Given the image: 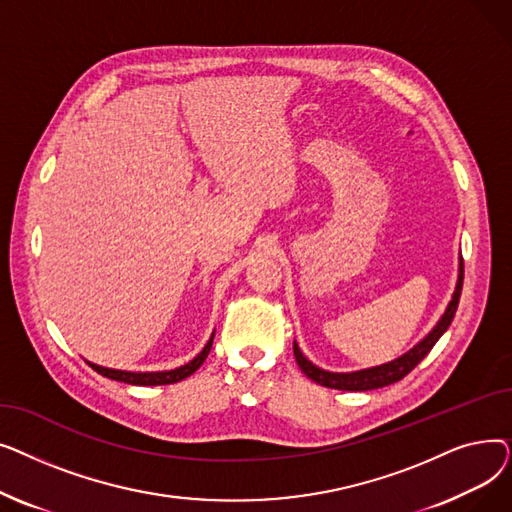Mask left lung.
Masks as SVG:
<instances>
[{"label": "left lung", "instance_id": "left-lung-1", "mask_svg": "<svg viewBox=\"0 0 512 512\" xmlns=\"http://www.w3.org/2000/svg\"><path fill=\"white\" fill-rule=\"evenodd\" d=\"M459 282H456V290L452 294V301L446 309V313L442 315V319L438 321V326L429 332L415 348L407 355L398 357L396 361H390L386 365L380 367H371V369H363V371H353V373H332V371H324L315 367L311 361H307L303 357V353L299 351V346L294 344V359H297L301 371L307 375L309 380H313L319 386L326 388H334V390H348V392H363V390H375V388H384L390 386L394 382H400L405 378L407 373H411L423 359L425 355L432 351L434 344L440 340V336L448 330V326L452 324L456 307H459V299H461V290H463V257H461V267H459Z\"/></svg>", "mask_w": 512, "mask_h": 512}]
</instances>
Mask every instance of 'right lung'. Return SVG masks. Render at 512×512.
<instances>
[{
    "mask_svg": "<svg viewBox=\"0 0 512 512\" xmlns=\"http://www.w3.org/2000/svg\"><path fill=\"white\" fill-rule=\"evenodd\" d=\"M211 344H213V336L209 338V342L205 344L203 351L191 361L186 363L178 369H172V371H157V373H132V371H116V369H107V367H99V365H93L89 363L97 373H101L103 378H110V380H116V382H124V384H132V386H166V384H176V382H182L184 378H188V375H193L201 365L203 361L207 359L209 351H211Z\"/></svg>",
    "mask_w": 512,
    "mask_h": 512,
    "instance_id": "1",
    "label": "right lung"
}]
</instances>
